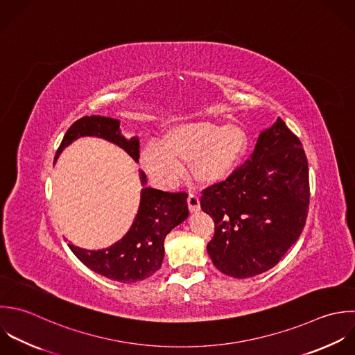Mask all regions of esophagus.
Instances as JSON below:
<instances>
[{
    "label": "esophagus",
    "instance_id": "obj_1",
    "mask_svg": "<svg viewBox=\"0 0 355 355\" xmlns=\"http://www.w3.org/2000/svg\"><path fill=\"white\" fill-rule=\"evenodd\" d=\"M187 203H188V209H189L191 213H198L200 210V200L195 193L188 195Z\"/></svg>",
    "mask_w": 355,
    "mask_h": 355
}]
</instances>
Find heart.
Masks as SVG:
<instances>
[{"label":"heart","mask_w":355,"mask_h":355,"mask_svg":"<svg viewBox=\"0 0 355 355\" xmlns=\"http://www.w3.org/2000/svg\"><path fill=\"white\" fill-rule=\"evenodd\" d=\"M249 149L248 132L224 121H189L167 128L160 142L150 141L141 150V164L162 188H173L189 164L203 184L231 178Z\"/></svg>","instance_id":"1"}]
</instances>
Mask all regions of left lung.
<instances>
[{
  "mask_svg": "<svg viewBox=\"0 0 355 355\" xmlns=\"http://www.w3.org/2000/svg\"><path fill=\"white\" fill-rule=\"evenodd\" d=\"M310 202L309 163L282 119L261 131L243 167L203 192L216 224L207 253L223 274L243 279L277 266L299 239Z\"/></svg>",
  "mask_w": 355,
  "mask_h": 355,
  "instance_id": "8db88e82",
  "label": "left lung"
}]
</instances>
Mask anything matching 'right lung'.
<instances>
[{
  "label": "right lung",
  "mask_w": 355,
  "mask_h": 355,
  "mask_svg": "<svg viewBox=\"0 0 355 355\" xmlns=\"http://www.w3.org/2000/svg\"><path fill=\"white\" fill-rule=\"evenodd\" d=\"M81 137H96L109 141L134 162L139 159L138 135L127 138L121 134L120 120L103 116H87L66 131L56 152L59 155ZM141 199L135 218L125 235L112 246L101 250H87L69 243L74 256L94 272L121 284H134L152 277L163 263L166 235L188 218L187 193H170L146 185V175L139 170Z\"/></svg>",
  "instance_id": "obj_1"
}]
</instances>
